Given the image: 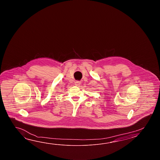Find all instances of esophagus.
Listing matches in <instances>:
<instances>
[{
  "mask_svg": "<svg viewBox=\"0 0 160 160\" xmlns=\"http://www.w3.org/2000/svg\"><path fill=\"white\" fill-rule=\"evenodd\" d=\"M80 84H81V82H80V81L75 82V85H76V86H79Z\"/></svg>",
  "mask_w": 160,
  "mask_h": 160,
  "instance_id": "1",
  "label": "esophagus"
}]
</instances>
